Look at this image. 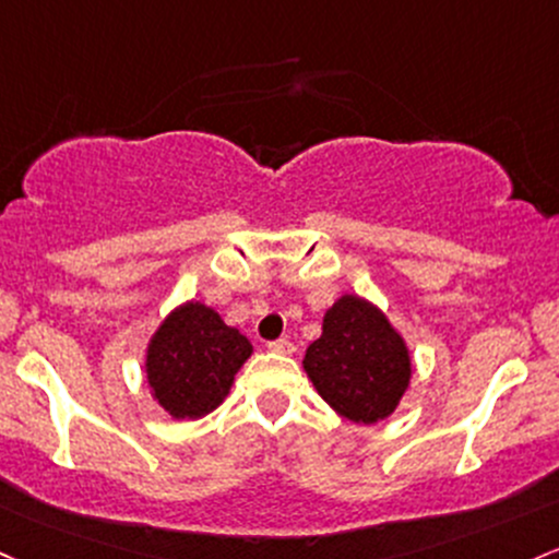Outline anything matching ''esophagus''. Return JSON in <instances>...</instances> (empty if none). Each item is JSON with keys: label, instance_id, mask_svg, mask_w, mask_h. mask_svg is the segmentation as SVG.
I'll return each mask as SVG.
<instances>
[{"label": "esophagus", "instance_id": "esophagus-1", "mask_svg": "<svg viewBox=\"0 0 559 559\" xmlns=\"http://www.w3.org/2000/svg\"><path fill=\"white\" fill-rule=\"evenodd\" d=\"M267 349L270 353H278V355H292L294 353V345H292V340H275V342H270L267 345Z\"/></svg>", "mask_w": 559, "mask_h": 559}]
</instances>
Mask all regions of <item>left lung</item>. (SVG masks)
Instances as JSON below:
<instances>
[{"label":"left lung","mask_w":559,"mask_h":559,"mask_svg":"<svg viewBox=\"0 0 559 559\" xmlns=\"http://www.w3.org/2000/svg\"><path fill=\"white\" fill-rule=\"evenodd\" d=\"M302 369L336 414L366 427L395 414L414 377L401 331L358 294H342L323 312L321 336L305 353Z\"/></svg>","instance_id":"left-lung-1"}]
</instances>
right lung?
I'll return each mask as SVG.
<instances>
[{
  "mask_svg": "<svg viewBox=\"0 0 559 559\" xmlns=\"http://www.w3.org/2000/svg\"><path fill=\"white\" fill-rule=\"evenodd\" d=\"M251 353V342L217 310L188 299L158 323L145 347L151 397L171 419H201L228 397Z\"/></svg>",
  "mask_w": 559,
  "mask_h": 559,
  "instance_id": "1",
  "label": "right lung"
}]
</instances>
